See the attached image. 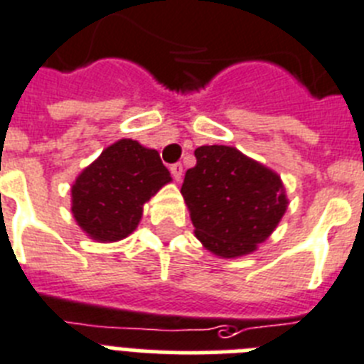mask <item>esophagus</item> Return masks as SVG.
Returning <instances> with one entry per match:
<instances>
[{"label":"esophagus","instance_id":"1","mask_svg":"<svg viewBox=\"0 0 364 364\" xmlns=\"http://www.w3.org/2000/svg\"><path fill=\"white\" fill-rule=\"evenodd\" d=\"M169 169H171V175H173V178H175L176 182H180V180H182V171H184L182 164H173Z\"/></svg>","mask_w":364,"mask_h":364}]
</instances>
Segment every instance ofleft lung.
<instances>
[{
	"label": "left lung",
	"instance_id": "obj_1",
	"mask_svg": "<svg viewBox=\"0 0 364 364\" xmlns=\"http://www.w3.org/2000/svg\"><path fill=\"white\" fill-rule=\"evenodd\" d=\"M195 158L197 166L186 171L180 193L197 239L220 257L254 252L287 210L279 176L226 145H203Z\"/></svg>",
	"mask_w": 364,
	"mask_h": 364
}]
</instances>
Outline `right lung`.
<instances>
[{
	"label": "right lung",
	"instance_id": "add662e5",
	"mask_svg": "<svg viewBox=\"0 0 364 364\" xmlns=\"http://www.w3.org/2000/svg\"><path fill=\"white\" fill-rule=\"evenodd\" d=\"M167 182L171 175L158 151L119 139L77 176L71 213L95 241H119L134 232L144 204Z\"/></svg>",
	"mask_w": 364,
	"mask_h": 364
}]
</instances>
